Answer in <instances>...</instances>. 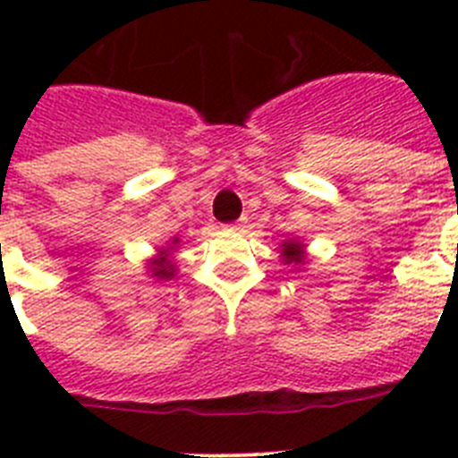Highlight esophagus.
Here are the masks:
<instances>
[{
  "instance_id": "esophagus-1",
  "label": "esophagus",
  "mask_w": 458,
  "mask_h": 458,
  "mask_svg": "<svg viewBox=\"0 0 458 458\" xmlns=\"http://www.w3.org/2000/svg\"><path fill=\"white\" fill-rule=\"evenodd\" d=\"M232 229H233V232H242V229H245V222H242V220L233 222V225H232Z\"/></svg>"
}]
</instances>
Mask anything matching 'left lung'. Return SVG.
<instances>
[{
  "label": "left lung",
  "instance_id": "8db88e82",
  "mask_svg": "<svg viewBox=\"0 0 458 458\" xmlns=\"http://www.w3.org/2000/svg\"><path fill=\"white\" fill-rule=\"evenodd\" d=\"M307 245L302 238H286V241L279 242V259L282 264L291 266V268L302 270V266L307 264Z\"/></svg>",
  "mask_w": 458,
  "mask_h": 458
}]
</instances>
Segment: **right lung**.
<instances>
[{"label": "right lung", "instance_id": "add662e5", "mask_svg": "<svg viewBox=\"0 0 458 458\" xmlns=\"http://www.w3.org/2000/svg\"><path fill=\"white\" fill-rule=\"evenodd\" d=\"M179 245H181L179 236L169 238L165 245H160V248L156 250V254H153V257L147 259L144 270H147L148 277H153V279L176 277V273H179V266H176V259H174V254L179 252Z\"/></svg>", "mask_w": 458, "mask_h": 458}]
</instances>
